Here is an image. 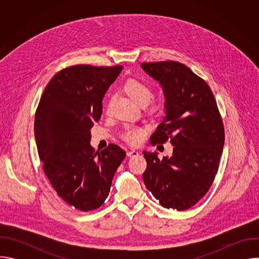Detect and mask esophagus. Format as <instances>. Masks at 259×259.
<instances>
[{
	"mask_svg": "<svg viewBox=\"0 0 259 259\" xmlns=\"http://www.w3.org/2000/svg\"><path fill=\"white\" fill-rule=\"evenodd\" d=\"M138 155H139V153L137 151H135V150H131V151L127 152V157H136Z\"/></svg>",
	"mask_w": 259,
	"mask_h": 259,
	"instance_id": "obj_1",
	"label": "esophagus"
}]
</instances>
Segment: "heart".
Instances as JSON below:
<instances>
[{
  "label": "heart",
  "mask_w": 259,
  "mask_h": 259,
  "mask_svg": "<svg viewBox=\"0 0 259 259\" xmlns=\"http://www.w3.org/2000/svg\"><path fill=\"white\" fill-rule=\"evenodd\" d=\"M125 90L131 96V98L140 105H145L151 100L153 95L152 88L149 85L145 84L142 81L135 80V79H131L126 82ZM162 106H163V102L161 100L156 101L153 105V107L156 109H159ZM145 135H146V129L135 126V125H127L122 133L123 139L133 145H137L141 143Z\"/></svg>",
  "instance_id": "b5f03b06"
}]
</instances>
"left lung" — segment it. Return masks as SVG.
<instances>
[{"label": "left lung", "instance_id": "left-lung-1", "mask_svg": "<svg viewBox=\"0 0 259 259\" xmlns=\"http://www.w3.org/2000/svg\"><path fill=\"white\" fill-rule=\"evenodd\" d=\"M141 67L165 96V117L151 143L170 139L174 146L170 158L143 152V182L163 207L187 210L207 194L217 173L225 144L223 120L210 87L188 66L161 61Z\"/></svg>", "mask_w": 259, "mask_h": 259}]
</instances>
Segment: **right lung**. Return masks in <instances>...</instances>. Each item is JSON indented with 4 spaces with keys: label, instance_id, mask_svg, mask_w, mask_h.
<instances>
[{
    "label": "right lung",
    "instance_id": "1",
    "mask_svg": "<svg viewBox=\"0 0 259 259\" xmlns=\"http://www.w3.org/2000/svg\"><path fill=\"white\" fill-rule=\"evenodd\" d=\"M122 65L66 67L51 79L34 117V137L43 169L57 195L81 211L99 208L126 157L117 144L94 153L91 128L102 99Z\"/></svg>",
    "mask_w": 259,
    "mask_h": 259
}]
</instances>
